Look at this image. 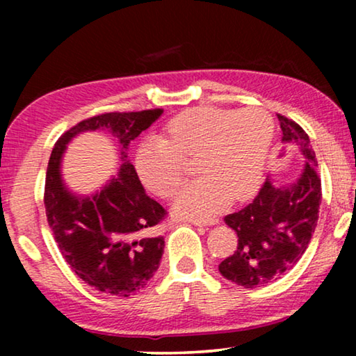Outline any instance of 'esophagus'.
I'll list each match as a JSON object with an SVG mask.
<instances>
[{
  "mask_svg": "<svg viewBox=\"0 0 356 356\" xmlns=\"http://www.w3.org/2000/svg\"><path fill=\"white\" fill-rule=\"evenodd\" d=\"M189 223L196 227H206V225H217L218 218H207V220H189Z\"/></svg>",
  "mask_w": 356,
  "mask_h": 356,
  "instance_id": "34e87169",
  "label": "esophagus"
}]
</instances>
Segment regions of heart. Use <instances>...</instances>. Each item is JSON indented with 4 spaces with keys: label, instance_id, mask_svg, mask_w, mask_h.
Instances as JSON below:
<instances>
[{
    "label": "heart",
    "instance_id": "1",
    "mask_svg": "<svg viewBox=\"0 0 356 356\" xmlns=\"http://www.w3.org/2000/svg\"><path fill=\"white\" fill-rule=\"evenodd\" d=\"M274 120L262 108L230 111L201 106L183 111L165 128L163 138H149L136 150L140 181L160 197H170L184 178V159L197 157L201 179L181 188L173 212L181 218H209L245 201L264 177Z\"/></svg>",
    "mask_w": 356,
    "mask_h": 356
}]
</instances>
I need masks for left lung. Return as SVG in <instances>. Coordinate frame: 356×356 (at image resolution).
<instances>
[{
    "mask_svg": "<svg viewBox=\"0 0 356 356\" xmlns=\"http://www.w3.org/2000/svg\"><path fill=\"white\" fill-rule=\"evenodd\" d=\"M282 140L300 150L305 165L298 179L275 186L266 179L254 201L228 213L225 223L236 232V251L218 264L225 279L245 286H264L286 274L308 248L318 225L321 178L309 136L298 123L277 115Z\"/></svg>",
    "mask_w": 356,
    "mask_h": 356,
    "instance_id": "obj_1",
    "label": "left lung"
}]
</instances>
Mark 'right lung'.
<instances>
[{"mask_svg":"<svg viewBox=\"0 0 356 356\" xmlns=\"http://www.w3.org/2000/svg\"><path fill=\"white\" fill-rule=\"evenodd\" d=\"M163 113L162 108L104 113L87 118L56 140L48 160L45 178V211L48 225L76 275L95 290L129 296L143 290L159 269L165 240L154 236L152 227L167 217V211L145 194L134 165L124 150L131 140ZM84 130H106L122 147L119 177L94 197L79 198L65 189L60 179V157L65 144Z\"/></svg>","mask_w":356,"mask_h":356,"instance_id":"right-lung-1","label":"right lung"}]
</instances>
